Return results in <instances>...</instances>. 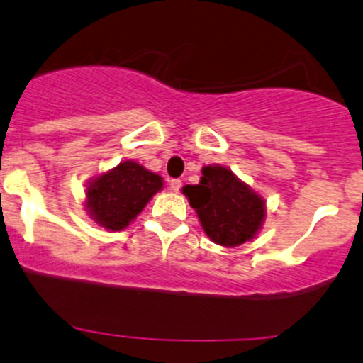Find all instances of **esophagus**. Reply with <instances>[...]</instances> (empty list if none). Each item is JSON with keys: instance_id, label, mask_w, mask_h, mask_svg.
<instances>
[{"instance_id": "1", "label": "esophagus", "mask_w": 363, "mask_h": 363, "mask_svg": "<svg viewBox=\"0 0 363 363\" xmlns=\"http://www.w3.org/2000/svg\"><path fill=\"white\" fill-rule=\"evenodd\" d=\"M169 186H170V189H172V191H174V193H177L179 189H181L182 182L179 181V179H170V181H169Z\"/></svg>"}]
</instances>
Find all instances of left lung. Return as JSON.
Returning <instances> with one entry per match:
<instances>
[{
	"label": "left lung",
	"instance_id": "8db88e82",
	"mask_svg": "<svg viewBox=\"0 0 363 363\" xmlns=\"http://www.w3.org/2000/svg\"><path fill=\"white\" fill-rule=\"evenodd\" d=\"M182 193L196 211L205 235L217 245L250 242L264 224L266 200L228 167H203L200 182L184 186Z\"/></svg>",
	"mask_w": 363,
	"mask_h": 363
}]
</instances>
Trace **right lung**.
Returning <instances> with one entry per match:
<instances>
[{
	"label": "right lung",
	"instance_id": "obj_1",
	"mask_svg": "<svg viewBox=\"0 0 363 363\" xmlns=\"http://www.w3.org/2000/svg\"><path fill=\"white\" fill-rule=\"evenodd\" d=\"M163 189V177L133 160L90 179L85 189V211L101 228L121 231Z\"/></svg>",
	"mask_w": 363,
	"mask_h": 363
}]
</instances>
